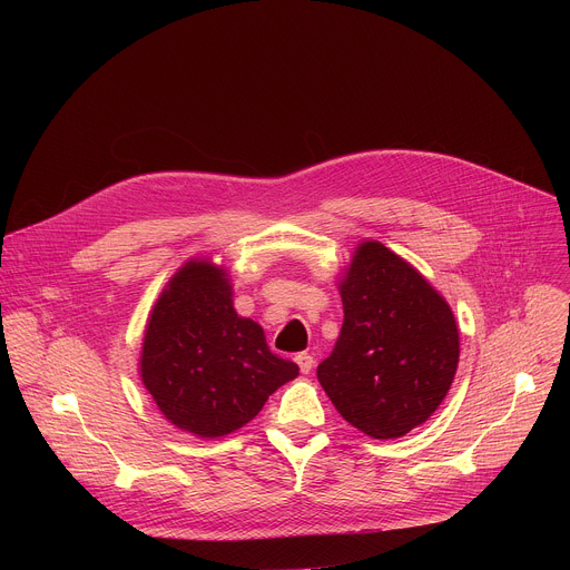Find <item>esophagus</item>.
<instances>
[{
	"instance_id": "1",
	"label": "esophagus",
	"mask_w": 570,
	"mask_h": 570,
	"mask_svg": "<svg viewBox=\"0 0 570 570\" xmlns=\"http://www.w3.org/2000/svg\"><path fill=\"white\" fill-rule=\"evenodd\" d=\"M295 363L299 365V370H302L304 374H308L311 367H313V363H315V358H313L308 352H302V354L295 356Z\"/></svg>"
}]
</instances>
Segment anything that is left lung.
I'll list each match as a JSON object with an SVG mask.
<instances>
[{
  "instance_id": "obj_1",
  "label": "left lung",
  "mask_w": 570,
  "mask_h": 570,
  "mask_svg": "<svg viewBox=\"0 0 570 570\" xmlns=\"http://www.w3.org/2000/svg\"><path fill=\"white\" fill-rule=\"evenodd\" d=\"M343 330L317 381L336 411L374 440L422 426L446 396L460 358L446 299L379 240L356 248L338 284Z\"/></svg>"
}]
</instances>
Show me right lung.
I'll return each instance as SVG.
<instances>
[{"mask_svg": "<svg viewBox=\"0 0 570 570\" xmlns=\"http://www.w3.org/2000/svg\"><path fill=\"white\" fill-rule=\"evenodd\" d=\"M139 374L174 426L212 440L255 420L299 367L273 354L259 324L234 311L227 273L191 259L150 311Z\"/></svg>", "mask_w": 570, "mask_h": 570, "instance_id": "obj_1", "label": "right lung"}]
</instances>
